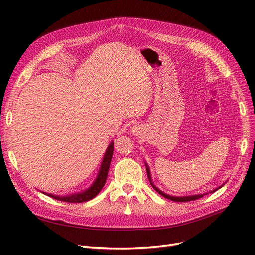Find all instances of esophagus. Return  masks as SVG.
Returning a JSON list of instances; mask_svg holds the SVG:
<instances>
[{"instance_id": "1", "label": "esophagus", "mask_w": 255, "mask_h": 255, "mask_svg": "<svg viewBox=\"0 0 255 255\" xmlns=\"http://www.w3.org/2000/svg\"><path fill=\"white\" fill-rule=\"evenodd\" d=\"M142 133V128L140 126L135 125L134 127H132V134L135 136H139Z\"/></svg>"}]
</instances>
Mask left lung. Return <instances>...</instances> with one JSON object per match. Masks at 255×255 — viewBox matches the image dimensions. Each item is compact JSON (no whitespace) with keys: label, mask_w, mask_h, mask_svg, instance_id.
Here are the masks:
<instances>
[{"label":"left lung","mask_w":255,"mask_h":255,"mask_svg":"<svg viewBox=\"0 0 255 255\" xmlns=\"http://www.w3.org/2000/svg\"><path fill=\"white\" fill-rule=\"evenodd\" d=\"M145 167H146V172H148V177H149V180H150V183H151V185L153 186V188L155 189L159 195H161L163 197H165V198H167V199H169V200H171V201H175V202H188V201H194V200H197V199H200V198H202L204 195H206V194H203V195H195V196H187V197H172V196H169V195H167V194H164L163 191H160L155 185H153V183H152V180H151V174H150V169H149V167H148V165L145 164ZM223 186V185H222ZM221 187V186H220ZM220 187H218V188H216L215 190H217V189H219ZM215 190H213V191H211V192H214Z\"/></svg>","instance_id":"8db88e82"}]
</instances>
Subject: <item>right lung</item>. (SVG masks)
<instances>
[{
  "instance_id": "obj_1",
  "label": "right lung",
  "mask_w": 255,
  "mask_h": 255,
  "mask_svg": "<svg viewBox=\"0 0 255 255\" xmlns=\"http://www.w3.org/2000/svg\"><path fill=\"white\" fill-rule=\"evenodd\" d=\"M113 153H114V141H112L111 144L107 146L97 179L88 189L84 190L83 192H79V194H72L68 196H55L52 194H47V192H43V194L53 199L58 200V201H64L69 203H82L94 199L99 192L101 191V189L105 185L106 177H107V174H109V169H110V165L113 157Z\"/></svg>"
}]
</instances>
